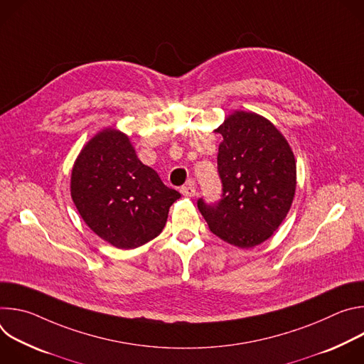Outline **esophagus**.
<instances>
[{
	"label": "esophagus",
	"instance_id": "1",
	"mask_svg": "<svg viewBox=\"0 0 364 364\" xmlns=\"http://www.w3.org/2000/svg\"><path fill=\"white\" fill-rule=\"evenodd\" d=\"M180 191H181V194L186 196V197H193V196L196 194V187H194L193 183H187L186 186H183V187L180 188Z\"/></svg>",
	"mask_w": 364,
	"mask_h": 364
}]
</instances>
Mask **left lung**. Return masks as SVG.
Wrapping results in <instances>:
<instances>
[{"instance_id": "1", "label": "left lung", "mask_w": 364, "mask_h": 364, "mask_svg": "<svg viewBox=\"0 0 364 364\" xmlns=\"http://www.w3.org/2000/svg\"><path fill=\"white\" fill-rule=\"evenodd\" d=\"M222 134L218 171L222 198L197 200L212 233L242 249L269 239L287 218L296 187L294 152L267 118L245 111L229 115Z\"/></svg>"}]
</instances>
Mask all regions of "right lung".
Instances as JSON below:
<instances>
[{
    "mask_svg": "<svg viewBox=\"0 0 364 364\" xmlns=\"http://www.w3.org/2000/svg\"><path fill=\"white\" fill-rule=\"evenodd\" d=\"M70 193L85 223L119 249L157 237L171 204L181 196L142 164L129 138L112 128L96 134L80 151Z\"/></svg>",
    "mask_w": 364,
    "mask_h": 364,
    "instance_id": "right-lung-1",
    "label": "right lung"
}]
</instances>
